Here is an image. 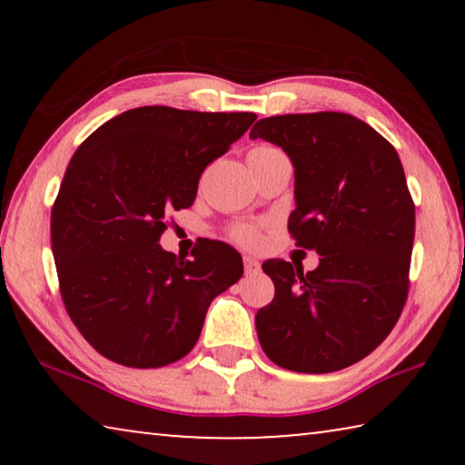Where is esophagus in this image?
I'll list each match as a JSON object with an SVG mask.
<instances>
[{"label":"esophagus","mask_w":465,"mask_h":465,"mask_svg":"<svg viewBox=\"0 0 465 465\" xmlns=\"http://www.w3.org/2000/svg\"><path fill=\"white\" fill-rule=\"evenodd\" d=\"M243 269H246L248 274H254V272L261 271V262H258L256 258H252V256H243Z\"/></svg>","instance_id":"esophagus-1"}]
</instances>
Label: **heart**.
I'll list each match as a JSON object with an SVG mask.
<instances>
[{"mask_svg": "<svg viewBox=\"0 0 465 465\" xmlns=\"http://www.w3.org/2000/svg\"><path fill=\"white\" fill-rule=\"evenodd\" d=\"M271 152H277V149H272V147H254L248 155L271 153ZM232 235H233L235 242L242 243V246H250L252 248V246H258V243H261V232H258L256 227H252V225L235 227V230L232 232Z\"/></svg>", "mask_w": 465, "mask_h": 465, "instance_id": "b5f03b06", "label": "heart"}]
</instances>
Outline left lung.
Instances as JSON below:
<instances>
[{
  "mask_svg": "<svg viewBox=\"0 0 465 465\" xmlns=\"http://www.w3.org/2000/svg\"><path fill=\"white\" fill-rule=\"evenodd\" d=\"M250 139L289 155V232L320 254L310 272L277 258L262 264L274 299L256 313L258 341L289 371H338L373 352L404 308L414 203L402 162L373 127L344 113L261 119Z\"/></svg>",
  "mask_w": 465,
  "mask_h": 465,
  "instance_id": "left-lung-1",
  "label": "left lung"
}]
</instances>
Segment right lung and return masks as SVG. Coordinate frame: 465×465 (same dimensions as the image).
I'll list each match as a JSON object with an SVG mask.
<instances>
[{"label": "right lung", "mask_w": 465, "mask_h": 465, "mask_svg": "<svg viewBox=\"0 0 465 465\" xmlns=\"http://www.w3.org/2000/svg\"><path fill=\"white\" fill-rule=\"evenodd\" d=\"M254 113L141 106L77 147L51 213L63 303L94 349L127 367H162L199 341L211 302L243 274L242 256L204 242L180 261L160 238L166 211L194 203L203 170Z\"/></svg>", "instance_id": "add662e5"}]
</instances>
